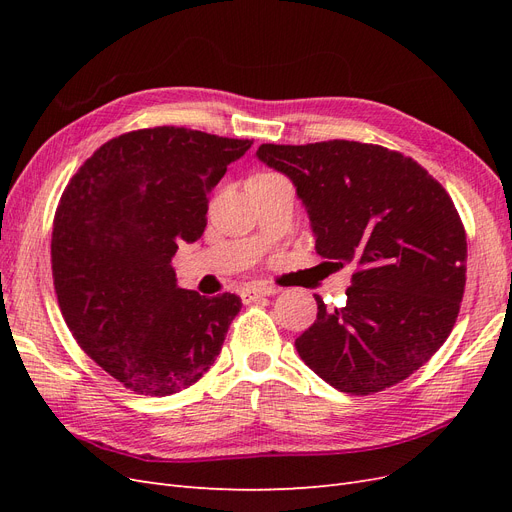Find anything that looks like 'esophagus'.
Returning a JSON list of instances; mask_svg holds the SVG:
<instances>
[{"label": "esophagus", "mask_w": 512, "mask_h": 512, "mask_svg": "<svg viewBox=\"0 0 512 512\" xmlns=\"http://www.w3.org/2000/svg\"><path fill=\"white\" fill-rule=\"evenodd\" d=\"M280 290H277L275 286H267V284H250V286H245L243 290H241V297H243V301H256V299H262V297H271V294H277Z\"/></svg>", "instance_id": "1"}]
</instances>
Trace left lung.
<instances>
[{"label": "left lung", "mask_w": 512, "mask_h": 512, "mask_svg": "<svg viewBox=\"0 0 512 512\" xmlns=\"http://www.w3.org/2000/svg\"><path fill=\"white\" fill-rule=\"evenodd\" d=\"M260 162L297 188L316 252L354 262L342 307L297 337L333 389L371 395L406 380L451 335L466 288L468 243L451 196L404 153L356 141L260 145Z\"/></svg>", "instance_id": "8db88e82"}]
</instances>
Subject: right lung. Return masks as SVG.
Listing matches in <instances>:
<instances>
[{
    "mask_svg": "<svg viewBox=\"0 0 512 512\" xmlns=\"http://www.w3.org/2000/svg\"><path fill=\"white\" fill-rule=\"evenodd\" d=\"M252 141L160 126L121 134L85 160L59 198L51 265L76 344L138 395L166 397L211 369L237 294L177 286L179 243L200 239L209 192Z\"/></svg>",
    "mask_w": 512,
    "mask_h": 512,
    "instance_id": "add662e5",
    "label": "right lung"
}]
</instances>
